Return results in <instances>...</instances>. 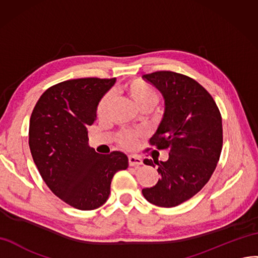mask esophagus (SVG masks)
<instances>
[{
    "instance_id": "esophagus-1",
    "label": "esophagus",
    "mask_w": 258,
    "mask_h": 258,
    "mask_svg": "<svg viewBox=\"0 0 258 258\" xmlns=\"http://www.w3.org/2000/svg\"><path fill=\"white\" fill-rule=\"evenodd\" d=\"M128 159H129V165L130 166L138 167V166L142 165V158L139 155H129Z\"/></svg>"
}]
</instances>
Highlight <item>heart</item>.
I'll use <instances>...</instances> for the list:
<instances>
[{"mask_svg": "<svg viewBox=\"0 0 258 258\" xmlns=\"http://www.w3.org/2000/svg\"><path fill=\"white\" fill-rule=\"evenodd\" d=\"M121 90L141 110H150L158 102V93L156 90L150 83L141 79H132L127 81L122 86ZM112 105L113 95L110 93L104 94L96 107V115L100 120L107 119ZM142 136V132L138 130H121L116 135V141L122 148L132 150L138 145Z\"/></svg>", "mask_w": 258, "mask_h": 258, "instance_id": "heart-1", "label": "heart"}]
</instances>
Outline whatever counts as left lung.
<instances>
[{"label": "left lung", "instance_id": "left-lung-1", "mask_svg": "<svg viewBox=\"0 0 258 258\" xmlns=\"http://www.w3.org/2000/svg\"><path fill=\"white\" fill-rule=\"evenodd\" d=\"M143 79L164 95V118L150 145L169 151V158L144 159L157 166L161 178L142 194L152 204L175 207L203 189L215 171L222 149L221 115L207 90L185 75L159 71Z\"/></svg>", "mask_w": 258, "mask_h": 258}]
</instances>
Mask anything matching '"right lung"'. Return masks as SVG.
Here are the masks:
<instances>
[{
    "label": "right lung",
    "instance_id": "obj_1",
    "mask_svg": "<svg viewBox=\"0 0 258 258\" xmlns=\"http://www.w3.org/2000/svg\"><path fill=\"white\" fill-rule=\"evenodd\" d=\"M114 82L91 77L56 83L40 96L30 117L29 146L41 177L55 196L77 210L92 211L105 203L114 175L128 167L123 153L97 154L88 144L97 104Z\"/></svg>",
    "mask_w": 258,
    "mask_h": 258
}]
</instances>
